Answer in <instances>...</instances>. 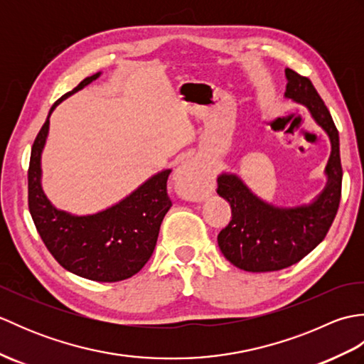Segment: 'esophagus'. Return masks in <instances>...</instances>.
<instances>
[{
	"label": "esophagus",
	"mask_w": 364,
	"mask_h": 364,
	"mask_svg": "<svg viewBox=\"0 0 364 364\" xmlns=\"http://www.w3.org/2000/svg\"><path fill=\"white\" fill-rule=\"evenodd\" d=\"M200 176H202V172L198 170L196 162L184 161L183 166L176 170L175 180L176 183H192V181H197Z\"/></svg>",
	"instance_id": "34e87169"
}]
</instances>
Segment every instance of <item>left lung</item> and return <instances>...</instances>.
I'll use <instances>...</instances> for the list:
<instances>
[{"instance_id": "left-lung-1", "label": "left lung", "mask_w": 364, "mask_h": 364, "mask_svg": "<svg viewBox=\"0 0 364 364\" xmlns=\"http://www.w3.org/2000/svg\"><path fill=\"white\" fill-rule=\"evenodd\" d=\"M284 75V97L305 106L331 142L327 184L311 203L280 208L255 196L237 175H219L218 194L230 203L231 220L219 233L218 242L223 257L247 272H274L305 258L328 233L341 200L343 167L333 119L306 76L291 68Z\"/></svg>"}]
</instances>
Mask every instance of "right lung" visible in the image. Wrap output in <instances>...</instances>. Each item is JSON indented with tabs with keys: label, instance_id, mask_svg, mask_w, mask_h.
<instances>
[{
	"label": "right lung",
	"instance_id": "right-lung-1",
	"mask_svg": "<svg viewBox=\"0 0 364 364\" xmlns=\"http://www.w3.org/2000/svg\"><path fill=\"white\" fill-rule=\"evenodd\" d=\"M102 72L82 80L51 106L31 150L28 205L43 244L68 272L94 282H120L133 277L150 259L159 227L172 206L167 196L166 168L142 183L119 203L106 210L75 215L58 210L42 189V151L50 129V115L60 102L95 81Z\"/></svg>",
	"mask_w": 364,
	"mask_h": 364
}]
</instances>
